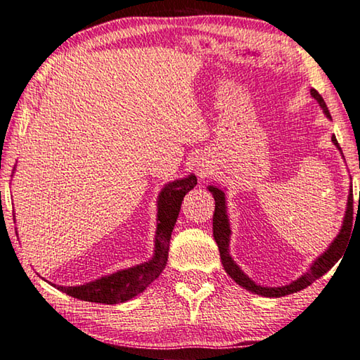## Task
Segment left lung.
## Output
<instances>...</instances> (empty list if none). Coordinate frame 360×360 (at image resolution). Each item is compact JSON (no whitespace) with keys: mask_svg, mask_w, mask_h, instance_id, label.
Segmentation results:
<instances>
[{"mask_svg":"<svg viewBox=\"0 0 360 360\" xmlns=\"http://www.w3.org/2000/svg\"><path fill=\"white\" fill-rule=\"evenodd\" d=\"M311 96L318 101L319 105L323 107L326 115L330 118L329 109H327L323 96H321L316 90H311ZM332 142L337 145L338 150H342L340 148L335 136L332 137ZM209 191L213 194V198H215V213H213V237H215V242L218 245L219 256H221V262H223L224 270L228 272V275H231V278L234 280L237 285H240L242 288L248 289V291L255 292V294L264 295V297H283V295L294 294L297 291H302V289H305L307 286H310L313 281H316L319 278V276H323L324 274L329 272V270L335 266V262H338V259H342V256L346 251V247H348V242L351 240L352 219H354V217H352V188L349 191L348 209H346L342 231L338 232L337 238L332 242L330 247L326 250V253L321 255L318 259L313 262V266L310 267V270H308L305 275H302L300 278H297L292 283H289V285L281 286V288H262L259 285H256L255 281H251L229 256L231 229H229L228 215H226L224 193L217 186H209ZM359 204H360V199H359Z\"/></svg>","mask_w":360,"mask_h":360,"instance_id":"obj_1","label":"left lung"}]
</instances>
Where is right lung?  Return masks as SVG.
Listing matches in <instances>:
<instances>
[{
	"label": "right lung",
	"instance_id": "obj_1",
	"mask_svg": "<svg viewBox=\"0 0 360 360\" xmlns=\"http://www.w3.org/2000/svg\"><path fill=\"white\" fill-rule=\"evenodd\" d=\"M198 185L196 175L186 179L170 181L162 188L158 200V228L155 237V256L148 262L139 264L136 267L122 270V272L103 276L96 281L86 283L80 286H55L60 291L66 292L71 297L96 302V304H122L142 292L151 281L161 275L162 269L167 264L170 234L175 226L179 212L185 194Z\"/></svg>",
	"mask_w": 360,
	"mask_h": 360
}]
</instances>
